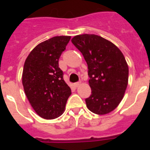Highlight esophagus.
I'll list each match as a JSON object with an SVG mask.
<instances>
[{"mask_svg":"<svg viewBox=\"0 0 150 150\" xmlns=\"http://www.w3.org/2000/svg\"><path fill=\"white\" fill-rule=\"evenodd\" d=\"M80 84H81V82H75V84H74V86L75 87H76V88H77V87H79L80 86Z\"/></svg>","mask_w":150,"mask_h":150,"instance_id":"1","label":"esophagus"}]
</instances>
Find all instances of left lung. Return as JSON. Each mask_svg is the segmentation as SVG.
Instances as JSON below:
<instances>
[{"label": "left lung", "instance_id": "8db88e82", "mask_svg": "<svg viewBox=\"0 0 150 150\" xmlns=\"http://www.w3.org/2000/svg\"><path fill=\"white\" fill-rule=\"evenodd\" d=\"M71 42L88 65L92 94L86 99L87 108L99 115L109 114L121 103L128 86V66L122 52L94 34L78 35Z\"/></svg>", "mask_w": 150, "mask_h": 150}]
</instances>
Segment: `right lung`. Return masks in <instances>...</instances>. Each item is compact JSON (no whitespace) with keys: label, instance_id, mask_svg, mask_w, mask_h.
<instances>
[{"label":"right lung","instance_id":"add662e5","mask_svg":"<svg viewBox=\"0 0 150 150\" xmlns=\"http://www.w3.org/2000/svg\"><path fill=\"white\" fill-rule=\"evenodd\" d=\"M71 36H54L39 43L25 61L22 85L32 107L44 119H54L63 114L70 87L63 79L58 60Z\"/></svg>","mask_w":150,"mask_h":150}]
</instances>
